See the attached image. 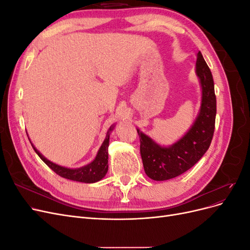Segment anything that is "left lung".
Returning <instances> with one entry per match:
<instances>
[{
    "mask_svg": "<svg viewBox=\"0 0 250 250\" xmlns=\"http://www.w3.org/2000/svg\"><path fill=\"white\" fill-rule=\"evenodd\" d=\"M196 74L202 88L201 106L193 126L183 138L170 147H162L138 130L141 156L148 177L167 180L185 173L207 152L215 130L216 96L213 75L200 52L196 62Z\"/></svg>",
    "mask_w": 250,
    "mask_h": 250,
    "instance_id": "obj_1",
    "label": "left lung"
}]
</instances>
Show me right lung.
Listing matches in <instances>:
<instances>
[{
	"instance_id": "right-lung-1",
	"label": "right lung",
	"mask_w": 250,
	"mask_h": 250,
	"mask_svg": "<svg viewBox=\"0 0 250 250\" xmlns=\"http://www.w3.org/2000/svg\"><path fill=\"white\" fill-rule=\"evenodd\" d=\"M113 129V127H110L109 130L106 133V138H105L103 144L101 145L99 151H98L97 156L95 160L84 166V167L77 168V169H69L62 167V166H58L54 163L50 162L47 160L39 150H37L32 144V147L35 152L37 153L42 161L46 164L50 169H52L59 176L63 178L74 180V181H80V183H85V184H93L96 181L101 180L105 175H106L107 170H108V146H109V135L110 131Z\"/></svg>"
}]
</instances>
